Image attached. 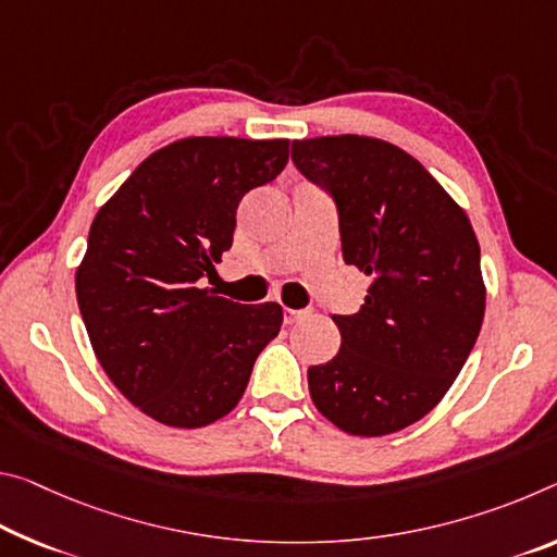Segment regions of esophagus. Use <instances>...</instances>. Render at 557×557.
Masks as SVG:
<instances>
[{
	"label": "esophagus",
	"mask_w": 557,
	"mask_h": 557,
	"mask_svg": "<svg viewBox=\"0 0 557 557\" xmlns=\"http://www.w3.org/2000/svg\"><path fill=\"white\" fill-rule=\"evenodd\" d=\"M305 314H307L305 310H289V307H287V310H285V324H295V322L302 320Z\"/></svg>",
	"instance_id": "34e87169"
}]
</instances>
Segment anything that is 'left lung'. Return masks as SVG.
I'll return each instance as SVG.
<instances>
[{
  "label": "left lung",
  "mask_w": 557,
  "mask_h": 557,
  "mask_svg": "<svg viewBox=\"0 0 557 557\" xmlns=\"http://www.w3.org/2000/svg\"><path fill=\"white\" fill-rule=\"evenodd\" d=\"M293 161L337 202L344 262L372 277L357 314L332 317L342 347L307 369L310 396L351 436L394 434L444 399L479 339L485 285L471 220L389 140H293Z\"/></svg>",
  "instance_id": "obj_1"
}]
</instances>
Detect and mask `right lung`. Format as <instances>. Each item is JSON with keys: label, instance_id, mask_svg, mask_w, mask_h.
Masks as SVG:
<instances>
[{"label": "right lung", "instance_id": "add662e5", "mask_svg": "<svg viewBox=\"0 0 557 557\" xmlns=\"http://www.w3.org/2000/svg\"><path fill=\"white\" fill-rule=\"evenodd\" d=\"M287 158V138L173 140L94 218L78 310L103 372L158 423L200 429L231 413L277 337V302L237 305L200 280L231 250L245 193L275 181Z\"/></svg>", "mask_w": 557, "mask_h": 557}]
</instances>
